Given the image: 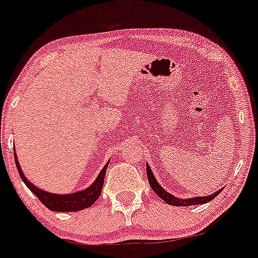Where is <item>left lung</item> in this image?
I'll use <instances>...</instances> for the list:
<instances>
[{
	"instance_id": "8db88e82",
	"label": "left lung",
	"mask_w": 258,
	"mask_h": 258,
	"mask_svg": "<svg viewBox=\"0 0 258 258\" xmlns=\"http://www.w3.org/2000/svg\"><path fill=\"white\" fill-rule=\"evenodd\" d=\"M147 174H148V182H149L150 186L156 194L161 198L165 203L168 204V205H173V206H191V205H199V204H206L209 201H211L212 199H215L218 194L221 193L222 189L217 190L216 193L211 194V195H207V197H195V198H190V199H179V198L173 197L171 195L168 191L165 190L161 185L159 184L158 180L155 179L154 174L150 170L149 165L147 164Z\"/></svg>"
}]
</instances>
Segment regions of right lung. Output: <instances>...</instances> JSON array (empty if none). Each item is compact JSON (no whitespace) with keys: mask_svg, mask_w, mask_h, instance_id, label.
I'll list each match as a JSON object with an SVG mask.
<instances>
[{"mask_svg":"<svg viewBox=\"0 0 258 258\" xmlns=\"http://www.w3.org/2000/svg\"><path fill=\"white\" fill-rule=\"evenodd\" d=\"M14 156H16V153H14ZM16 165L18 168V172L20 174V178L23 179V182L25 183L26 186L30 189L32 193L36 195L38 200H40L41 203L47 207V209L52 210V211H58V212H76V211H80V210L87 209V207L92 206L97 200H98L99 195L102 193L106 167H108L109 162L104 167H103V170L100 171L96 180H94V182L92 183L87 189L76 191V193H73V194H53L37 188L36 185H34L31 182H29L28 178L24 176L22 168L19 166V162H18L17 156H16Z\"/></svg>","mask_w":258,"mask_h":258,"instance_id":"right-lung-1","label":"right lung"}]
</instances>
